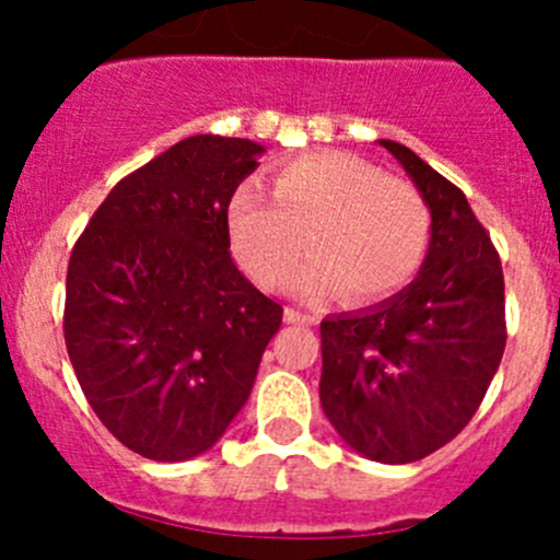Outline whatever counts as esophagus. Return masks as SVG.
I'll return each instance as SVG.
<instances>
[{"instance_id":"34e87169","label":"esophagus","mask_w":560,"mask_h":560,"mask_svg":"<svg viewBox=\"0 0 560 560\" xmlns=\"http://www.w3.org/2000/svg\"><path fill=\"white\" fill-rule=\"evenodd\" d=\"M284 322H287V325H308V322H314V316L295 312V308H287Z\"/></svg>"}]
</instances>
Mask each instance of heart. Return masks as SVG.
Here are the masks:
<instances>
[{
  "mask_svg": "<svg viewBox=\"0 0 560 560\" xmlns=\"http://www.w3.org/2000/svg\"><path fill=\"white\" fill-rule=\"evenodd\" d=\"M268 200L246 184L230 202V241L241 265L268 290L295 273L303 298L343 287L354 303L385 301L404 290L428 252L431 217L409 180L389 178L347 151H312L287 162Z\"/></svg>",
  "mask_w": 560,
  "mask_h": 560,
  "instance_id": "b5f03b06",
  "label": "heart"
}]
</instances>
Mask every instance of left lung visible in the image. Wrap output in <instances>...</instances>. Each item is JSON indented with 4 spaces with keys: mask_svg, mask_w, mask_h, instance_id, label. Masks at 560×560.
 Here are the masks:
<instances>
[{
    "mask_svg": "<svg viewBox=\"0 0 560 560\" xmlns=\"http://www.w3.org/2000/svg\"><path fill=\"white\" fill-rule=\"evenodd\" d=\"M395 156L431 211L411 284L363 312L325 316L319 400L338 436L376 463H415L468 425L506 347L504 273L466 195L406 145Z\"/></svg>",
    "mask_w": 560,
    "mask_h": 560,
    "instance_id": "left-lung-1",
    "label": "left lung"
}]
</instances>
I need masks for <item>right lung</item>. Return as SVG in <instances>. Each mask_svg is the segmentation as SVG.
Masks as SVG:
<instances>
[{"instance_id": "obj_1", "label": "right lung", "mask_w": 560, "mask_h": 560, "mask_svg": "<svg viewBox=\"0 0 560 560\" xmlns=\"http://www.w3.org/2000/svg\"><path fill=\"white\" fill-rule=\"evenodd\" d=\"M262 154L244 138L180 140L118 180L72 248L67 354L103 425L149 460L224 436L281 325L230 257V200Z\"/></svg>"}]
</instances>
